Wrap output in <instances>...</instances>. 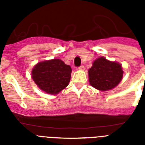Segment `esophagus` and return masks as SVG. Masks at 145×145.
Segmentation results:
<instances>
[{"mask_svg":"<svg viewBox=\"0 0 145 145\" xmlns=\"http://www.w3.org/2000/svg\"><path fill=\"white\" fill-rule=\"evenodd\" d=\"M84 69H85V67H84V65H81V66H80L78 67V70H84Z\"/></svg>","mask_w":145,"mask_h":145,"instance_id":"esophagus-1","label":"esophagus"}]
</instances>
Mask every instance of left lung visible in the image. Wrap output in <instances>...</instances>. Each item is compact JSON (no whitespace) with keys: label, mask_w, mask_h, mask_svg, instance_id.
I'll return each mask as SVG.
<instances>
[{"label":"left lung","mask_w":145,"mask_h":145,"mask_svg":"<svg viewBox=\"0 0 145 145\" xmlns=\"http://www.w3.org/2000/svg\"><path fill=\"white\" fill-rule=\"evenodd\" d=\"M123 73L120 64L109 61L105 57H99L93 61L88 70L89 83L91 86L99 91L110 90L121 81Z\"/></svg>","instance_id":"left-lung-1"}]
</instances>
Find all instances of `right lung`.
Instances as JSON below:
<instances>
[{"instance_id": "right-lung-1", "label": "right lung", "mask_w": 145, "mask_h": 145, "mask_svg": "<svg viewBox=\"0 0 145 145\" xmlns=\"http://www.w3.org/2000/svg\"><path fill=\"white\" fill-rule=\"evenodd\" d=\"M72 69L59 59L40 61L32 70V78L40 89L48 94H57L69 84Z\"/></svg>"}]
</instances>
